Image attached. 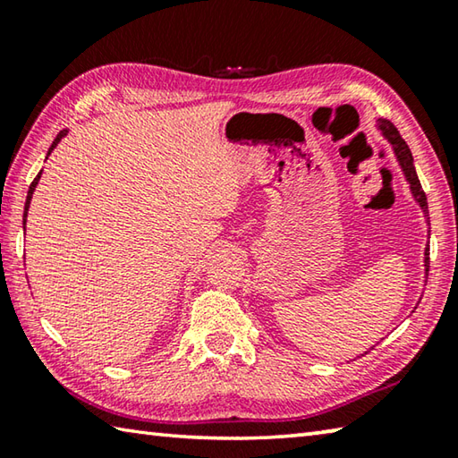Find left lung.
<instances>
[{
    "mask_svg": "<svg viewBox=\"0 0 458 458\" xmlns=\"http://www.w3.org/2000/svg\"><path fill=\"white\" fill-rule=\"evenodd\" d=\"M376 129L379 131V133H382V137L386 139V141L390 143L392 151H394V157H396L398 165H400V169H402V174H404V180H406V183L410 185V193H412L416 206L422 210V216H424L426 224H430V218H428V201H426V193H424V190H422L420 180H418V175H416L412 151H410V147L406 145L404 139L400 137L398 129L394 127L392 123L387 121V119H376ZM428 254H430V250H428V246H426V248H424V278L428 276V265H430V262H428ZM418 303H420V299H418ZM418 303H416V307H418ZM416 307H414V309H416ZM366 353H368V352H366Z\"/></svg>",
    "mask_w": 458,
    "mask_h": 458,
    "instance_id": "obj_1",
    "label": "left lung"
}]
</instances>
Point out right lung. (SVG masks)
I'll return each instance as SVG.
<instances>
[{"mask_svg":"<svg viewBox=\"0 0 458 458\" xmlns=\"http://www.w3.org/2000/svg\"><path fill=\"white\" fill-rule=\"evenodd\" d=\"M68 135V129H62L60 133H58V137L54 139V143L50 145V149H48V155L56 149V145L62 141V139H64ZM48 159V157H46ZM40 177H42V172L38 174L36 177H34V182H32V185H30V190H28V198H26V208H24V230H26V218H28V210H30V201H32V196H34V191H36V185H38V182H40Z\"/></svg>","mask_w":458,"mask_h":458,"instance_id":"right-lung-1","label":"right lung"}]
</instances>
